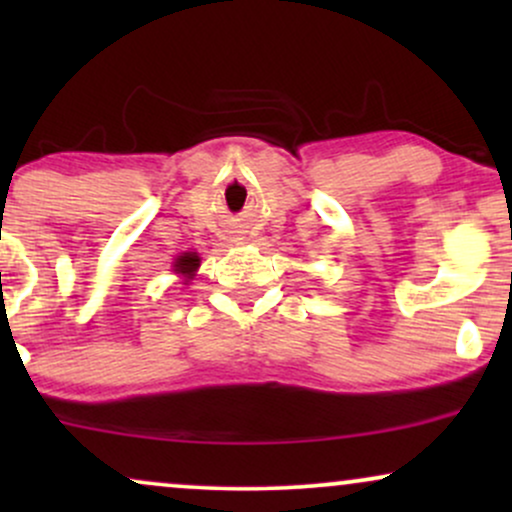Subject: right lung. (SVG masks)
I'll list each match as a JSON object with an SVG mask.
<instances>
[{"label": "right lung", "mask_w": 512, "mask_h": 512, "mask_svg": "<svg viewBox=\"0 0 512 512\" xmlns=\"http://www.w3.org/2000/svg\"><path fill=\"white\" fill-rule=\"evenodd\" d=\"M197 267H199V257L195 252H185V255H180L178 262H175V272L180 274H192Z\"/></svg>", "instance_id": "1"}]
</instances>
